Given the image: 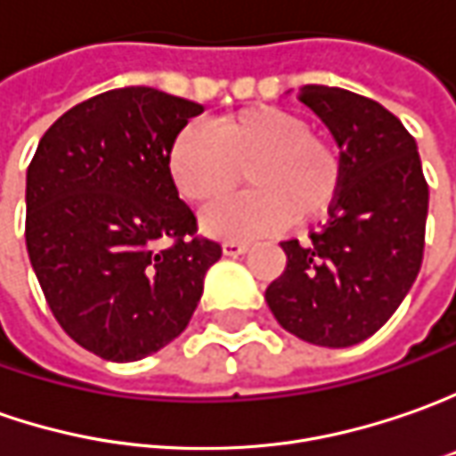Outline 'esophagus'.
Here are the masks:
<instances>
[{"label":"esophagus","mask_w":456,"mask_h":456,"mask_svg":"<svg viewBox=\"0 0 456 456\" xmlns=\"http://www.w3.org/2000/svg\"><path fill=\"white\" fill-rule=\"evenodd\" d=\"M247 249H249V242H240V240H227V242L222 244V252L227 257H240Z\"/></svg>","instance_id":"1"}]
</instances>
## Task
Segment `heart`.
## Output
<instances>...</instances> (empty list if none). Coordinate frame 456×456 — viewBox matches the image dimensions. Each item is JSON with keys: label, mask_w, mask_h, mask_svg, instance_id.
<instances>
[{"label": "heart", "mask_w": 456, "mask_h": 456, "mask_svg": "<svg viewBox=\"0 0 456 456\" xmlns=\"http://www.w3.org/2000/svg\"><path fill=\"white\" fill-rule=\"evenodd\" d=\"M252 191L214 207L201 227L214 237L247 240L307 222L340 191L343 164L305 118L285 108L257 105L214 120L212 134L186 126L168 149V174L186 201L212 207L242 179Z\"/></svg>", "instance_id": "b5f03b06"}]
</instances>
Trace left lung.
<instances>
[{
  "label": "left lung",
  "instance_id": "obj_1",
  "mask_svg": "<svg viewBox=\"0 0 456 456\" xmlns=\"http://www.w3.org/2000/svg\"><path fill=\"white\" fill-rule=\"evenodd\" d=\"M297 98L330 128L343 181L328 224L303 244L282 242L288 265L265 300L292 336L348 348L373 336L411 290L429 186L416 141L381 102L328 86L300 87Z\"/></svg>",
  "mask_w": 456,
  "mask_h": 456
}]
</instances>
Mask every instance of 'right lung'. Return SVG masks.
<instances>
[{
    "mask_svg": "<svg viewBox=\"0 0 456 456\" xmlns=\"http://www.w3.org/2000/svg\"><path fill=\"white\" fill-rule=\"evenodd\" d=\"M199 113L156 87L108 90L60 116L27 168L32 270L62 330L105 361H141L181 336L222 257L194 237L168 174V149Z\"/></svg>",
    "mask_w": 456,
    "mask_h": 456,
    "instance_id": "add662e5",
    "label": "right lung"
}]
</instances>
